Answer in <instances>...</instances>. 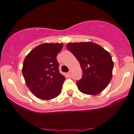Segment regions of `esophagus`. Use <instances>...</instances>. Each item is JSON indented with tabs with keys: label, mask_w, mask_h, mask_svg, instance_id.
<instances>
[{
	"label": "esophagus",
	"mask_w": 134,
	"mask_h": 134,
	"mask_svg": "<svg viewBox=\"0 0 134 134\" xmlns=\"http://www.w3.org/2000/svg\"><path fill=\"white\" fill-rule=\"evenodd\" d=\"M71 75H72V71H69V72H68V73H67V75H68L69 77H71Z\"/></svg>",
	"instance_id": "34e87169"
}]
</instances>
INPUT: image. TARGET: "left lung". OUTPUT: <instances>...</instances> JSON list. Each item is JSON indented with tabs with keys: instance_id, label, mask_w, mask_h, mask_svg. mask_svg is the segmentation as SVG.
Wrapping results in <instances>:
<instances>
[{
	"instance_id": "8db88e82",
	"label": "left lung",
	"mask_w": 134,
	"mask_h": 134,
	"mask_svg": "<svg viewBox=\"0 0 134 134\" xmlns=\"http://www.w3.org/2000/svg\"><path fill=\"white\" fill-rule=\"evenodd\" d=\"M67 48L75 56L82 70V79L77 81L78 89L89 95L102 92L112 77L114 62L109 52L91 42L69 43Z\"/></svg>"
}]
</instances>
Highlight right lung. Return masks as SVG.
Returning a JSON list of instances; mask_svg holds the SVG:
<instances>
[{
    "mask_svg": "<svg viewBox=\"0 0 134 134\" xmlns=\"http://www.w3.org/2000/svg\"><path fill=\"white\" fill-rule=\"evenodd\" d=\"M63 46V43H42L25 57L22 74L29 89L37 98L50 100L61 92L65 78L59 72L56 57Z\"/></svg>",
    "mask_w": 134,
    "mask_h": 134,
    "instance_id": "right-lung-1",
    "label": "right lung"
}]
</instances>
